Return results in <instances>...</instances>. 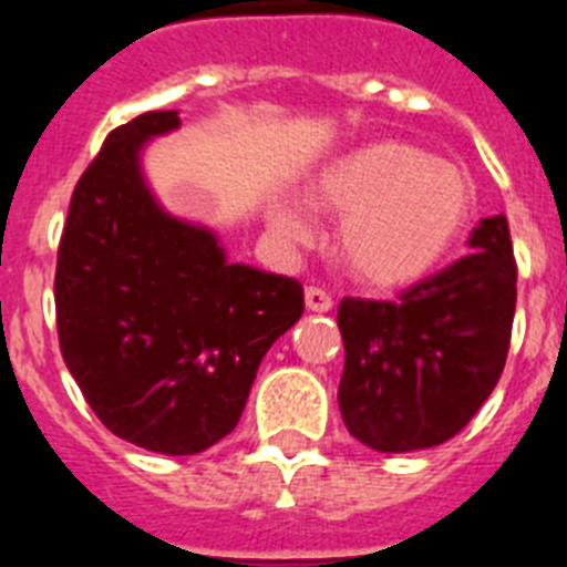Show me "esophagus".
<instances>
[{
  "mask_svg": "<svg viewBox=\"0 0 567 567\" xmlns=\"http://www.w3.org/2000/svg\"><path fill=\"white\" fill-rule=\"evenodd\" d=\"M305 305H308V311L324 313L333 308V299L331 293L324 288H319V285H308V288H305Z\"/></svg>",
  "mask_w": 567,
  "mask_h": 567,
  "instance_id": "obj_1",
  "label": "esophagus"
}]
</instances>
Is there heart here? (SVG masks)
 <instances>
[{
    "mask_svg": "<svg viewBox=\"0 0 567 567\" xmlns=\"http://www.w3.org/2000/svg\"><path fill=\"white\" fill-rule=\"evenodd\" d=\"M308 199L342 216L337 256L368 285H405L431 274L456 248L476 210V188L460 165L425 147L379 140L337 156L308 185ZM270 225L285 243H305L308 216L279 202Z\"/></svg>",
    "mask_w": 567,
    "mask_h": 567,
    "instance_id": "1",
    "label": "heart"
}]
</instances>
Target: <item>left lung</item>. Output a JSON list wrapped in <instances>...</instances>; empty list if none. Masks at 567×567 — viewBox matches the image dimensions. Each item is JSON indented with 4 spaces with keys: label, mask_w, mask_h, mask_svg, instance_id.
Returning a JSON list of instances; mask_svg holds the SVG:
<instances>
[{
    "label": "left lung",
    "mask_w": 567,
    "mask_h": 567,
    "mask_svg": "<svg viewBox=\"0 0 567 567\" xmlns=\"http://www.w3.org/2000/svg\"><path fill=\"white\" fill-rule=\"evenodd\" d=\"M471 254L396 302L342 299L339 411L362 445L408 454L474 420L508 359L516 262L505 216L482 219Z\"/></svg>",
    "instance_id": "obj_1"
}]
</instances>
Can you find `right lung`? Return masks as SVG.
<instances>
[{
    "label": "right lung",
    "instance_id": "1",
    "mask_svg": "<svg viewBox=\"0 0 567 567\" xmlns=\"http://www.w3.org/2000/svg\"><path fill=\"white\" fill-rule=\"evenodd\" d=\"M179 127L151 111L111 131L76 182L56 259L59 348L102 425L167 456L228 436L302 285L228 262L214 230L162 208L142 147Z\"/></svg>",
    "mask_w": 567,
    "mask_h": 567
}]
</instances>
